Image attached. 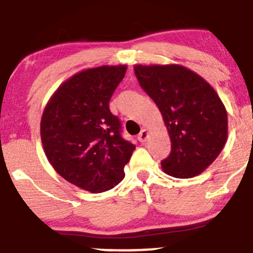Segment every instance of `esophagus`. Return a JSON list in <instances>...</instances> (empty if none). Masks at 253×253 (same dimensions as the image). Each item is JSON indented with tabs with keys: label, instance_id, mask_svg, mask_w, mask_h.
Here are the masks:
<instances>
[{
	"label": "esophagus",
	"instance_id": "34e87169",
	"mask_svg": "<svg viewBox=\"0 0 253 253\" xmlns=\"http://www.w3.org/2000/svg\"><path fill=\"white\" fill-rule=\"evenodd\" d=\"M148 137H149V131H148V129H145V128L142 129L141 133L138 134V141L142 142V143L147 142Z\"/></svg>",
	"mask_w": 253,
	"mask_h": 253
}]
</instances>
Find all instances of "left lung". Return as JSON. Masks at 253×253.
Listing matches in <instances>:
<instances>
[{
    "mask_svg": "<svg viewBox=\"0 0 253 253\" xmlns=\"http://www.w3.org/2000/svg\"><path fill=\"white\" fill-rule=\"evenodd\" d=\"M142 89L154 100L171 141L162 162L168 175H200L220 154L228 138V114L213 86L180 65H136Z\"/></svg>",
    "mask_w": 253,
    "mask_h": 253,
    "instance_id": "obj_1",
    "label": "left lung"
}]
</instances>
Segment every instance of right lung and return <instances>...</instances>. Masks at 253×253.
<instances>
[{
	"mask_svg": "<svg viewBox=\"0 0 253 253\" xmlns=\"http://www.w3.org/2000/svg\"><path fill=\"white\" fill-rule=\"evenodd\" d=\"M126 65L81 71L63 82L45 106L40 122L45 155L57 174L82 190L104 192L125 177L136 145L121 137L109 109Z\"/></svg>",
	"mask_w": 253,
	"mask_h": 253,
	"instance_id": "obj_1",
	"label": "right lung"
}]
</instances>
